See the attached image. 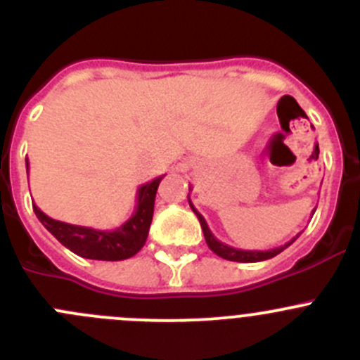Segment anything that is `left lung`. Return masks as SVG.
Segmentation results:
<instances>
[{
  "label": "left lung",
  "mask_w": 360,
  "mask_h": 360,
  "mask_svg": "<svg viewBox=\"0 0 360 360\" xmlns=\"http://www.w3.org/2000/svg\"><path fill=\"white\" fill-rule=\"evenodd\" d=\"M191 190V188H190ZM188 202H190V207L191 210L195 212V216L198 217V221H200V226H202V231H203V237H205V242L207 245H209V249L212 250V252H216L217 256H221L223 259H228V261H237V263H257V261H264V259H270V257H275L277 254H281L282 250L288 249L289 245L292 244L294 240H296L297 237H300V233L296 235V237H292L291 240L285 242L284 245H281V248H275V249H268V250H245V249H235L231 248V245H226L223 244L221 240H217L216 237H214V233L210 231L209 224H207L205 217L202 216L200 212H198L197 209H195V205L191 203L190 200V195H188ZM317 209V207H315ZM315 209L314 212H311V216L315 214Z\"/></svg>",
  "instance_id": "8db88e82"
}]
</instances>
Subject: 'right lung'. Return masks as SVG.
I'll use <instances>...</instances> for the list:
<instances>
[{
	"label": "right lung",
	"mask_w": 360,
	"mask_h": 360,
	"mask_svg": "<svg viewBox=\"0 0 360 360\" xmlns=\"http://www.w3.org/2000/svg\"><path fill=\"white\" fill-rule=\"evenodd\" d=\"M25 169H27L29 176L27 160H25ZM162 177L163 176H158L157 179L139 186L136 197V210L125 223L120 224L115 230H96L90 226H78V224L52 219L36 203H32V209H34L39 223L71 252L86 257V259H129L146 244L148 231H150L151 219H153L155 197H157Z\"/></svg>",
	"instance_id": "add662e5"
}]
</instances>
